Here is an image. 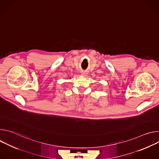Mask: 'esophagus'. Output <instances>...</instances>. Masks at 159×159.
Wrapping results in <instances>:
<instances>
[{
    "label": "esophagus",
    "mask_w": 159,
    "mask_h": 159,
    "mask_svg": "<svg viewBox=\"0 0 159 159\" xmlns=\"http://www.w3.org/2000/svg\"><path fill=\"white\" fill-rule=\"evenodd\" d=\"M81 74H82V75H84V76H85V75H87V74H86L85 72H81Z\"/></svg>",
    "instance_id": "34e87169"
}]
</instances>
